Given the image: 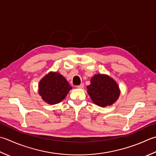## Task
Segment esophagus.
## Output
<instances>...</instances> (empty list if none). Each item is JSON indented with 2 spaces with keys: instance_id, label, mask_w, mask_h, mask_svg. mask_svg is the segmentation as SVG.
I'll list each match as a JSON object with an SVG mask.
<instances>
[{
  "instance_id": "obj_1",
  "label": "esophagus",
  "mask_w": 156,
  "mask_h": 156,
  "mask_svg": "<svg viewBox=\"0 0 156 156\" xmlns=\"http://www.w3.org/2000/svg\"><path fill=\"white\" fill-rule=\"evenodd\" d=\"M76 87L78 88H84V84H80V85H78V86H76Z\"/></svg>"
}]
</instances>
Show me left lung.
I'll return each mask as SVG.
<instances>
[{"instance_id":"8db88e82","label":"left lung","mask_w":156,"mask_h":156,"mask_svg":"<svg viewBox=\"0 0 156 156\" xmlns=\"http://www.w3.org/2000/svg\"><path fill=\"white\" fill-rule=\"evenodd\" d=\"M87 92L96 105L101 107L111 105L120 95L118 85L107 75H94L87 87Z\"/></svg>"}]
</instances>
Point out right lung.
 I'll use <instances>...</instances> for the list:
<instances>
[{"label": "right lung", "mask_w": 156, "mask_h": 156, "mask_svg": "<svg viewBox=\"0 0 156 156\" xmlns=\"http://www.w3.org/2000/svg\"><path fill=\"white\" fill-rule=\"evenodd\" d=\"M39 94L48 104L59 103L72 89L66 78L57 72H50L40 82Z\"/></svg>", "instance_id": "add662e5"}]
</instances>
